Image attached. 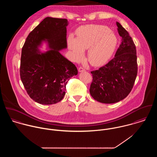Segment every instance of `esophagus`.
Masks as SVG:
<instances>
[{"label": "esophagus", "instance_id": "34e87169", "mask_svg": "<svg viewBox=\"0 0 157 157\" xmlns=\"http://www.w3.org/2000/svg\"><path fill=\"white\" fill-rule=\"evenodd\" d=\"M78 72H84V71H85V69L83 67H78Z\"/></svg>", "mask_w": 157, "mask_h": 157}]
</instances>
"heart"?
<instances>
[{
  "mask_svg": "<svg viewBox=\"0 0 157 157\" xmlns=\"http://www.w3.org/2000/svg\"><path fill=\"white\" fill-rule=\"evenodd\" d=\"M76 34V39L71 35L67 39L68 47L75 61L82 60L84 50L88 49V59L92 65L101 66L111 59L118 39L108 27L101 25H85L80 27Z\"/></svg>",
  "mask_w": 157,
  "mask_h": 157,
  "instance_id": "b5f03b06",
  "label": "heart"
}]
</instances>
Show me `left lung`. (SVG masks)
<instances>
[{"label":"left lung","instance_id":"1","mask_svg":"<svg viewBox=\"0 0 157 157\" xmlns=\"http://www.w3.org/2000/svg\"><path fill=\"white\" fill-rule=\"evenodd\" d=\"M121 43L113 59L98 70L91 71L90 92L92 98L111 104L125 98L132 89L137 75L136 47L128 32L117 22Z\"/></svg>","mask_w":157,"mask_h":157}]
</instances>
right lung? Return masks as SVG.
<instances>
[{
	"label": "right lung",
	"instance_id": "1",
	"mask_svg": "<svg viewBox=\"0 0 157 157\" xmlns=\"http://www.w3.org/2000/svg\"><path fill=\"white\" fill-rule=\"evenodd\" d=\"M66 19L48 17L28 36L22 49L20 75L29 96L42 105L61 101L69 78L78 74L75 65L60 51L67 48ZM47 43L50 50L40 53Z\"/></svg>",
	"mask_w": 157,
	"mask_h": 157
}]
</instances>
